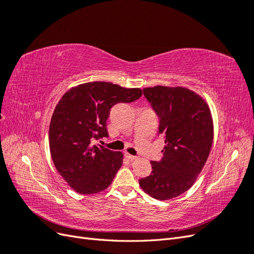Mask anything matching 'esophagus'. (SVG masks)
I'll list each match as a JSON object with an SVG mask.
<instances>
[{"mask_svg": "<svg viewBox=\"0 0 254 254\" xmlns=\"http://www.w3.org/2000/svg\"><path fill=\"white\" fill-rule=\"evenodd\" d=\"M125 157H126L128 160H130V161H132V160H135V159H136L135 156L130 155V153H128V152H125Z\"/></svg>", "mask_w": 254, "mask_h": 254, "instance_id": "34e87169", "label": "esophagus"}]
</instances>
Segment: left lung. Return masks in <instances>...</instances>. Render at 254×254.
Wrapping results in <instances>:
<instances>
[{"label":"left lung","instance_id":"left-lung-1","mask_svg":"<svg viewBox=\"0 0 254 254\" xmlns=\"http://www.w3.org/2000/svg\"><path fill=\"white\" fill-rule=\"evenodd\" d=\"M143 93L158 115L165 146L162 159L151 161V174L139 183L149 196L168 200L186 193L202 171L213 143L212 115L203 99L187 88L157 86Z\"/></svg>","mask_w":254,"mask_h":254}]
</instances>
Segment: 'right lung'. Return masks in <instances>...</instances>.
<instances>
[{
	"label": "right lung",
	"mask_w": 254,
	"mask_h": 254,
	"mask_svg": "<svg viewBox=\"0 0 254 254\" xmlns=\"http://www.w3.org/2000/svg\"><path fill=\"white\" fill-rule=\"evenodd\" d=\"M141 96V89L93 81L74 87L61 97L50 124V150L57 172L77 193L96 194L112 183L123 164V153L93 141L108 136L107 120L114 105Z\"/></svg>",
	"instance_id": "add662e5"
}]
</instances>
